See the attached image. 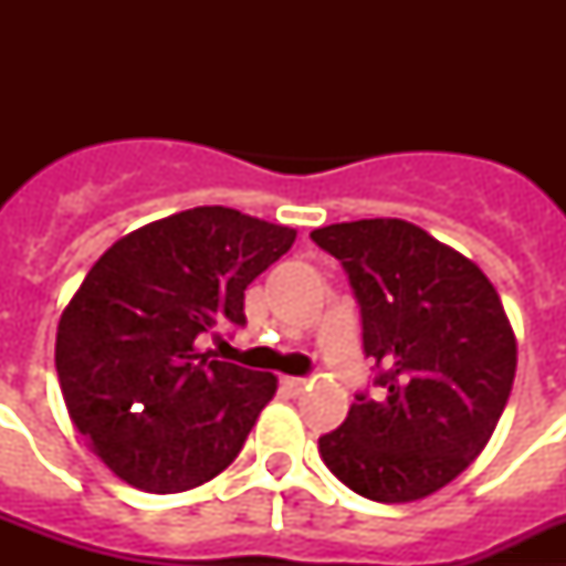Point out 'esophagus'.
Returning <instances> with one entry per match:
<instances>
[{"mask_svg":"<svg viewBox=\"0 0 566 566\" xmlns=\"http://www.w3.org/2000/svg\"><path fill=\"white\" fill-rule=\"evenodd\" d=\"M280 385H283V388H286L292 397H297V394L306 388V379H303V377H283V379H280Z\"/></svg>","mask_w":566,"mask_h":566,"instance_id":"esophagus-1","label":"esophagus"}]
</instances>
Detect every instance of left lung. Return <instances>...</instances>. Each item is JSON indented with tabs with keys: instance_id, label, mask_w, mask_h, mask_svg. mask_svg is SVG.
Returning a JSON list of instances; mask_svg holds the SVG:
<instances>
[{
	"instance_id": "1",
	"label": "left lung",
	"mask_w": 566,
	"mask_h": 566,
	"mask_svg": "<svg viewBox=\"0 0 566 566\" xmlns=\"http://www.w3.org/2000/svg\"><path fill=\"white\" fill-rule=\"evenodd\" d=\"M312 240L348 274L379 388L319 437V457L371 502L431 496L482 453L507 405L516 337L502 300L476 263L408 221L332 223Z\"/></svg>"
}]
</instances>
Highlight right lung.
<instances>
[{
	"mask_svg": "<svg viewBox=\"0 0 566 566\" xmlns=\"http://www.w3.org/2000/svg\"><path fill=\"white\" fill-rule=\"evenodd\" d=\"M294 234L195 207L115 240L90 269L59 319L56 371L70 419L115 476L181 493L234 462L277 379L195 339L247 326L243 292Z\"/></svg>",
	"mask_w": 566,
	"mask_h": 566,
	"instance_id": "right-lung-1",
	"label": "right lung"
}]
</instances>
